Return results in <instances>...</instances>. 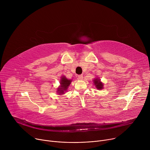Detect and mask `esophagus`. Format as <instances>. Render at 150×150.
Masks as SVG:
<instances>
[{
	"instance_id": "34e87169",
	"label": "esophagus",
	"mask_w": 150,
	"mask_h": 150,
	"mask_svg": "<svg viewBox=\"0 0 150 150\" xmlns=\"http://www.w3.org/2000/svg\"><path fill=\"white\" fill-rule=\"evenodd\" d=\"M78 78H79V79H83V75H79L78 76Z\"/></svg>"
}]
</instances>
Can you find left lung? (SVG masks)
I'll return each instance as SVG.
<instances>
[{
  "label": "left lung",
  "instance_id": "obj_1",
  "mask_svg": "<svg viewBox=\"0 0 150 150\" xmlns=\"http://www.w3.org/2000/svg\"><path fill=\"white\" fill-rule=\"evenodd\" d=\"M94 85H96V87L97 89L98 90H101L103 89V84L101 82H100V80L98 79H95V80H94Z\"/></svg>",
  "mask_w": 150,
  "mask_h": 150
}]
</instances>
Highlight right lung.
Segmentation results:
<instances>
[{
  "label": "right lung",
  "instance_id": "right-lung-1",
  "mask_svg": "<svg viewBox=\"0 0 150 150\" xmlns=\"http://www.w3.org/2000/svg\"><path fill=\"white\" fill-rule=\"evenodd\" d=\"M71 80L68 79L66 78L65 76L62 77L61 81H60V87L57 90V93H59V94H63L65 91L67 90L68 87L69 86V85L71 83Z\"/></svg>",
  "mask_w": 150,
  "mask_h": 150
}]
</instances>
